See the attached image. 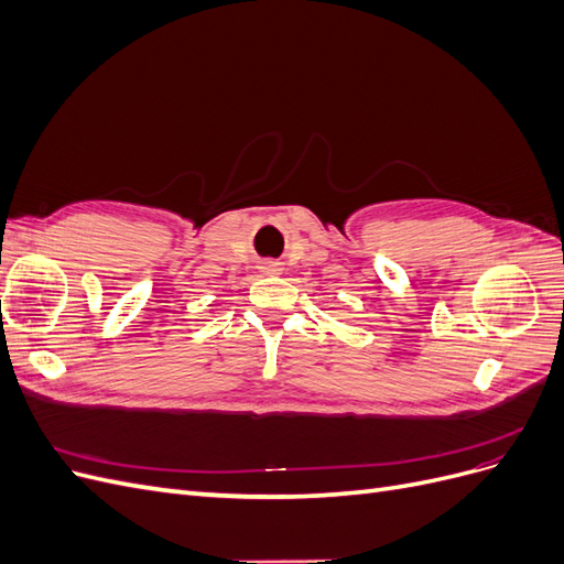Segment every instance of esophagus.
I'll return each instance as SVG.
<instances>
[{
    "label": "esophagus",
    "instance_id": "34e87169",
    "mask_svg": "<svg viewBox=\"0 0 564 564\" xmlns=\"http://www.w3.org/2000/svg\"><path fill=\"white\" fill-rule=\"evenodd\" d=\"M263 272H268V275H278V272H280V263L265 261V263H263Z\"/></svg>",
    "mask_w": 564,
    "mask_h": 564
}]
</instances>
